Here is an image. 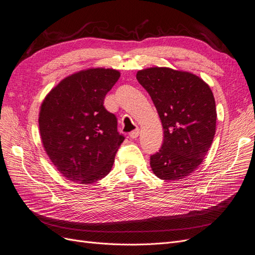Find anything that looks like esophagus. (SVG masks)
<instances>
[{
    "label": "esophagus",
    "instance_id": "34e87169",
    "mask_svg": "<svg viewBox=\"0 0 255 255\" xmlns=\"http://www.w3.org/2000/svg\"><path fill=\"white\" fill-rule=\"evenodd\" d=\"M139 134H140V130L135 129V130H133V131L130 132L129 136H130V139H136V137L139 136Z\"/></svg>",
    "mask_w": 255,
    "mask_h": 255
}]
</instances>
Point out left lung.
Instances as JSON below:
<instances>
[{"instance_id":"obj_1","label":"left lung","mask_w":255,"mask_h":255,"mask_svg":"<svg viewBox=\"0 0 255 255\" xmlns=\"http://www.w3.org/2000/svg\"><path fill=\"white\" fill-rule=\"evenodd\" d=\"M161 120L164 139L150 168L164 180L183 179L199 168L216 132L217 111L209 85L191 72L150 67L136 72Z\"/></svg>"}]
</instances>
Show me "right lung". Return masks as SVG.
Masks as SVG:
<instances>
[{
	"mask_svg": "<svg viewBox=\"0 0 255 255\" xmlns=\"http://www.w3.org/2000/svg\"><path fill=\"white\" fill-rule=\"evenodd\" d=\"M120 76L112 68L80 70L64 78L42 101L38 123L43 148L70 181L96 183L112 169L125 137L104 100Z\"/></svg>",
	"mask_w": 255,
	"mask_h": 255,
	"instance_id": "add662e5",
	"label": "right lung"
}]
</instances>
